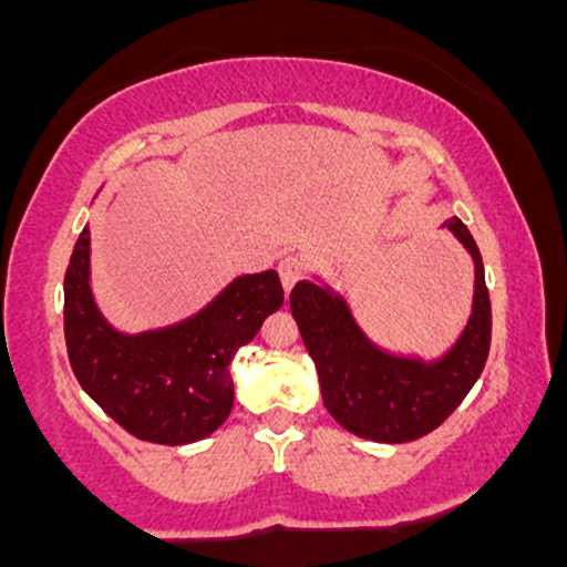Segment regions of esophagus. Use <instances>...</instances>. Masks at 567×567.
Masks as SVG:
<instances>
[{"label":"esophagus","instance_id":"1","mask_svg":"<svg viewBox=\"0 0 567 567\" xmlns=\"http://www.w3.org/2000/svg\"><path fill=\"white\" fill-rule=\"evenodd\" d=\"M277 271H279V279H282V288L285 290H292V285H296L298 279H301V275H303L301 258H296V256L279 258Z\"/></svg>","mask_w":567,"mask_h":567}]
</instances>
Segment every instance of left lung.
<instances>
[{
    "label": "left lung",
    "mask_w": 567,
    "mask_h": 567,
    "mask_svg": "<svg viewBox=\"0 0 567 567\" xmlns=\"http://www.w3.org/2000/svg\"><path fill=\"white\" fill-rule=\"evenodd\" d=\"M474 261L472 315L458 341L437 360L402 357L375 347L351 317L343 296L303 279L290 292V309L320 375L328 413L357 437L410 442L437 429L461 405L483 373L491 351V296L477 243L451 218L442 224Z\"/></svg>",
    "instance_id": "1"
}]
</instances>
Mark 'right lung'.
I'll use <instances>...</instances> for the list:
<instances>
[{
    "label": "right lung",
    "mask_w": 567,
    "mask_h": 567,
    "mask_svg": "<svg viewBox=\"0 0 567 567\" xmlns=\"http://www.w3.org/2000/svg\"><path fill=\"white\" fill-rule=\"evenodd\" d=\"M277 271L243 275L184 322L127 336L112 328L90 290L84 226L63 279V333L80 386L127 429L157 445H188L229 419L231 357L282 306Z\"/></svg>",
    "instance_id": "right-lung-1"
}]
</instances>
